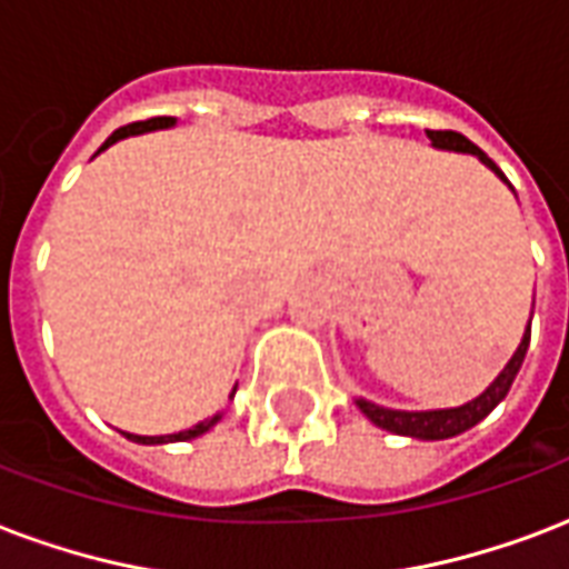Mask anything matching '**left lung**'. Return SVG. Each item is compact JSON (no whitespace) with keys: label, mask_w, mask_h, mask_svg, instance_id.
<instances>
[{"label":"left lung","mask_w":569,"mask_h":569,"mask_svg":"<svg viewBox=\"0 0 569 569\" xmlns=\"http://www.w3.org/2000/svg\"><path fill=\"white\" fill-rule=\"evenodd\" d=\"M429 142H432V149L439 151H457V154H475L480 163L487 169H492L498 179L505 181L507 188L513 190V184L505 179V172L487 158V151H480L471 140H466L462 133H453V130H427ZM516 197V190H513ZM528 342H531V319L526 325V333H522V340L516 346L513 358L505 363V370L498 372L496 381L489 385L483 393H477L475 400L462 402V406H453V409H427V411H406V409H385V406H376V402L363 400L358 397V409L367 415V418L376 423L379 429H388L393 436H409V439H420V441H441V439H453L459 432H466V429L477 427L480 420L487 418L489 411L496 409L498 402L505 400L507 390L513 385L516 372L526 361L528 352Z\"/></svg>","instance_id":"8db88e82"}]
</instances>
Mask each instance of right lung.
I'll list each match as a JSON object with an SVG mask.
<instances>
[{
    "mask_svg": "<svg viewBox=\"0 0 569 569\" xmlns=\"http://www.w3.org/2000/svg\"><path fill=\"white\" fill-rule=\"evenodd\" d=\"M163 128H176V119H172V116H158V119L137 121V124L119 128V130H116V133H110V137H107V142H103L101 149H98V154H101L103 149H110V146H116V142H119V140H128V137H137V133H149V130H163ZM236 390H238V385H236V388H232V393H229V397H236ZM220 418H223V411H217L214 418L199 420L197 427L181 429V432H169V436H133V432H121V436H124V439H130V441H137V445H172V441L199 439V436L214 427V423Z\"/></svg>",
    "mask_w": 569,
    "mask_h": 569,
    "instance_id": "1",
    "label": "right lung"
}]
</instances>
